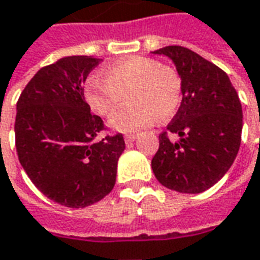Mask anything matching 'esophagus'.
<instances>
[{
    "instance_id": "esophagus-1",
    "label": "esophagus",
    "mask_w": 260,
    "mask_h": 260,
    "mask_svg": "<svg viewBox=\"0 0 260 260\" xmlns=\"http://www.w3.org/2000/svg\"><path fill=\"white\" fill-rule=\"evenodd\" d=\"M137 139V135H125V142L126 144H132Z\"/></svg>"
}]
</instances>
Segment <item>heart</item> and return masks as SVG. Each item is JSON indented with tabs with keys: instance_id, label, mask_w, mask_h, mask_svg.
Returning <instances> with one entry per match:
<instances>
[{
	"instance_id": "obj_1",
	"label": "heart",
	"mask_w": 260,
	"mask_h": 260,
	"mask_svg": "<svg viewBox=\"0 0 260 260\" xmlns=\"http://www.w3.org/2000/svg\"><path fill=\"white\" fill-rule=\"evenodd\" d=\"M102 78L91 77L84 85V98L96 115H111L109 125L119 132H137L158 119L172 116L182 100L179 75L169 67H159L148 56H126L102 70Z\"/></svg>"
}]
</instances>
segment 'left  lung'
I'll return each instance as SVG.
<instances>
[{
	"mask_svg": "<svg viewBox=\"0 0 260 260\" xmlns=\"http://www.w3.org/2000/svg\"><path fill=\"white\" fill-rule=\"evenodd\" d=\"M168 56L182 82V102L152 158L156 179L168 189L201 193L232 167L241 146L242 105L226 72L179 45L153 51ZM168 133L180 139L172 143Z\"/></svg>",
	"mask_w": 260,
	"mask_h": 260,
	"instance_id": "obj_1",
	"label": "left lung"
}]
</instances>
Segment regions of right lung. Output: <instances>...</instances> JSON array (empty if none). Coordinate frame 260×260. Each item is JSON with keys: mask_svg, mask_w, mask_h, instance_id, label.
I'll return each mask as SVG.
<instances>
[{"mask_svg": "<svg viewBox=\"0 0 260 260\" xmlns=\"http://www.w3.org/2000/svg\"><path fill=\"white\" fill-rule=\"evenodd\" d=\"M100 62L63 56L38 71L17 102L19 164L45 197L68 208L93 205L114 189L125 149L122 134L98 139L104 122L84 98V82Z\"/></svg>", "mask_w": 260, "mask_h": 260, "instance_id": "right-lung-1", "label": "right lung"}]
</instances>
